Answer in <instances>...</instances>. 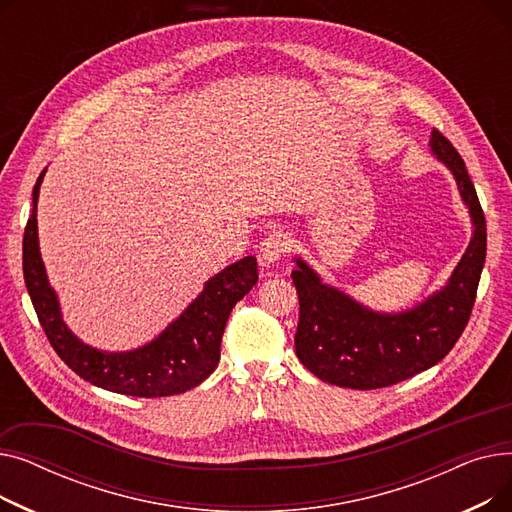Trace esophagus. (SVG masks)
I'll use <instances>...</instances> for the list:
<instances>
[{
    "instance_id": "34e87169",
    "label": "esophagus",
    "mask_w": 512,
    "mask_h": 512,
    "mask_svg": "<svg viewBox=\"0 0 512 512\" xmlns=\"http://www.w3.org/2000/svg\"><path fill=\"white\" fill-rule=\"evenodd\" d=\"M290 251V238L282 230H274L272 234H267V238L261 242L259 249V261L261 265L270 267L274 261L284 257Z\"/></svg>"
}]
</instances>
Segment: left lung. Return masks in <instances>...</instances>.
Here are the masks:
<instances>
[{"label":"left lung","mask_w":512,"mask_h":512,"mask_svg":"<svg viewBox=\"0 0 512 512\" xmlns=\"http://www.w3.org/2000/svg\"><path fill=\"white\" fill-rule=\"evenodd\" d=\"M432 151L459 184L475 226L469 247L444 290L405 313H375L344 292L321 284L297 259L292 284L299 292V326L294 348L319 380L340 388L375 390L409 380L440 363L461 338L471 317L486 261V218L465 161L440 130H432Z\"/></svg>","instance_id":"8db88e82"}]
</instances>
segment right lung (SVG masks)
Instances as JSON below:
<instances>
[{"label": "right lung", "mask_w": 512, "mask_h": 512, "mask_svg": "<svg viewBox=\"0 0 512 512\" xmlns=\"http://www.w3.org/2000/svg\"><path fill=\"white\" fill-rule=\"evenodd\" d=\"M45 170L33 188V213L24 228L22 272L39 324L58 357L80 378L103 390L157 398L199 386L218 367L220 344L232 307L257 284V259L245 257L213 276L174 324L143 348L103 353L80 342L64 324L49 288L37 238V199Z\"/></svg>", "instance_id": "right-lung-1"}]
</instances>
